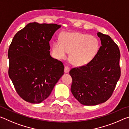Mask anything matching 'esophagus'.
<instances>
[{
    "instance_id": "34e87169",
    "label": "esophagus",
    "mask_w": 129,
    "mask_h": 129,
    "mask_svg": "<svg viewBox=\"0 0 129 129\" xmlns=\"http://www.w3.org/2000/svg\"><path fill=\"white\" fill-rule=\"evenodd\" d=\"M69 71H70V68L68 67H65V68H64V72L65 73H68Z\"/></svg>"
}]
</instances>
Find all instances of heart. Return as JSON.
Here are the masks:
<instances>
[{"instance_id": "b5f03b06", "label": "heart", "mask_w": 129, "mask_h": 129, "mask_svg": "<svg viewBox=\"0 0 129 129\" xmlns=\"http://www.w3.org/2000/svg\"><path fill=\"white\" fill-rule=\"evenodd\" d=\"M52 45L54 55L58 59L67 57L70 53V61L76 66H84L93 59L99 49V42L95 38L80 32H64Z\"/></svg>"}]
</instances>
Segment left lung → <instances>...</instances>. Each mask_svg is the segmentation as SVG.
<instances>
[{
	"label": "left lung",
	"mask_w": 129,
	"mask_h": 129,
	"mask_svg": "<svg viewBox=\"0 0 129 129\" xmlns=\"http://www.w3.org/2000/svg\"><path fill=\"white\" fill-rule=\"evenodd\" d=\"M101 46L88 64L72 69L71 91L80 104L97 105L111 97L121 76L120 52L108 35L98 32Z\"/></svg>",
	"instance_id": "left-lung-1"
}]
</instances>
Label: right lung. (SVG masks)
I'll return each mask as SVG.
<instances>
[{
  "label": "right lung",
  "instance_id": "add662e5",
  "mask_svg": "<svg viewBox=\"0 0 129 129\" xmlns=\"http://www.w3.org/2000/svg\"><path fill=\"white\" fill-rule=\"evenodd\" d=\"M61 27L30 23L17 32L8 49L10 78L17 94L30 103L47 99L64 75V65L49 51V41Z\"/></svg>",
  "mask_w": 129,
  "mask_h": 129
}]
</instances>
